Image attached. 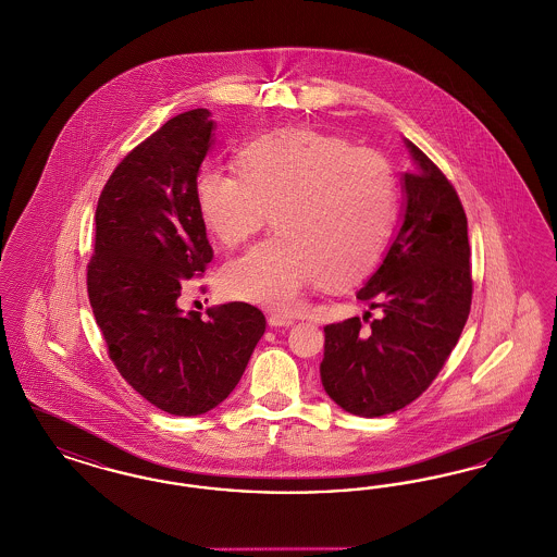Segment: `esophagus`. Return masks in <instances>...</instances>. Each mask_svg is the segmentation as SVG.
<instances>
[{
	"instance_id": "34e87169",
	"label": "esophagus",
	"mask_w": 557,
	"mask_h": 557,
	"mask_svg": "<svg viewBox=\"0 0 557 557\" xmlns=\"http://www.w3.org/2000/svg\"><path fill=\"white\" fill-rule=\"evenodd\" d=\"M295 320L287 314H270L268 318V324L274 326V329H283V326H290Z\"/></svg>"
}]
</instances>
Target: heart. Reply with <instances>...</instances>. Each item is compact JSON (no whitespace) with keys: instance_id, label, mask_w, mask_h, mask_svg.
<instances>
[{"instance_id":"heart-1","label":"heart","mask_w":557,"mask_h":557,"mask_svg":"<svg viewBox=\"0 0 557 557\" xmlns=\"http://www.w3.org/2000/svg\"><path fill=\"white\" fill-rule=\"evenodd\" d=\"M237 170L203 164L197 212L226 247L258 233L272 214L276 235L228 260V297L287 310L322 281L343 289L370 276L387 249L397 191L385 156L349 139L295 126L243 147Z\"/></svg>"}]
</instances>
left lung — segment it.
I'll return each instance as SVG.
<instances>
[{
	"instance_id": "8db88e82",
	"label": "left lung",
	"mask_w": 557,
	"mask_h": 557,
	"mask_svg": "<svg viewBox=\"0 0 557 557\" xmlns=\"http://www.w3.org/2000/svg\"><path fill=\"white\" fill-rule=\"evenodd\" d=\"M406 212L379 270L358 299L381 308L324 326L320 381L343 410L376 418L418 399L460 339L472 304L468 220L435 162L406 139ZM370 315V312H368ZM368 322V318H363Z\"/></svg>"
}]
</instances>
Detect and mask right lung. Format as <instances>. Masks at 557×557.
Here are the masks:
<instances>
[{"label": "right lung", "mask_w": 557, "mask_h": 557, "mask_svg": "<svg viewBox=\"0 0 557 557\" xmlns=\"http://www.w3.org/2000/svg\"><path fill=\"white\" fill-rule=\"evenodd\" d=\"M206 108L170 119L124 156L99 195L87 293L108 356L149 404L174 416L216 408L242 381L267 331L243 301L183 314L181 285L214 251L195 203V176L212 146Z\"/></svg>", "instance_id": "right-lung-1"}]
</instances>
